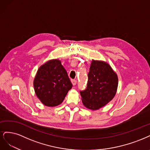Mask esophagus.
I'll return each mask as SVG.
<instances>
[{
    "mask_svg": "<svg viewBox=\"0 0 150 150\" xmlns=\"http://www.w3.org/2000/svg\"><path fill=\"white\" fill-rule=\"evenodd\" d=\"M76 80H71V83L73 85H75L76 84Z\"/></svg>",
    "mask_w": 150,
    "mask_h": 150,
    "instance_id": "esophagus-1",
    "label": "esophagus"
}]
</instances>
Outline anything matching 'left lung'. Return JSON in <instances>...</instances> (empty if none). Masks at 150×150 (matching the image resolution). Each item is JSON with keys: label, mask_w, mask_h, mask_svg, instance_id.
I'll return each instance as SVG.
<instances>
[{"label": "left lung", "mask_w": 150, "mask_h": 150, "mask_svg": "<svg viewBox=\"0 0 150 150\" xmlns=\"http://www.w3.org/2000/svg\"><path fill=\"white\" fill-rule=\"evenodd\" d=\"M86 88L80 91L81 101L86 108L97 110L108 103L118 88L117 74L107 62L92 60Z\"/></svg>", "instance_id": "8db88e82"}]
</instances>
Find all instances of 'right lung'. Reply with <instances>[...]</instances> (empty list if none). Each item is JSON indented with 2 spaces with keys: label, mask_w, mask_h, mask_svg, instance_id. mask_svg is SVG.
<instances>
[{
  "label": "right lung",
  "mask_w": 150,
  "mask_h": 150,
  "mask_svg": "<svg viewBox=\"0 0 150 150\" xmlns=\"http://www.w3.org/2000/svg\"><path fill=\"white\" fill-rule=\"evenodd\" d=\"M35 93L47 107H56L64 101L72 84L61 61L50 60L38 69L33 80Z\"/></svg>",
  "instance_id": "1"
}]
</instances>
